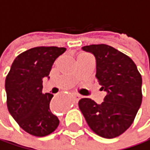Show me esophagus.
Here are the masks:
<instances>
[{
    "mask_svg": "<svg viewBox=\"0 0 150 150\" xmlns=\"http://www.w3.org/2000/svg\"><path fill=\"white\" fill-rule=\"evenodd\" d=\"M79 99H80V96L78 94H76V96H74V101H76V102H77L79 100Z\"/></svg>",
    "mask_w": 150,
    "mask_h": 150,
    "instance_id": "1",
    "label": "esophagus"
}]
</instances>
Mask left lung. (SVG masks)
Segmentation results:
<instances>
[{
	"label": "left lung",
	"mask_w": 150,
	"mask_h": 150,
	"mask_svg": "<svg viewBox=\"0 0 150 150\" xmlns=\"http://www.w3.org/2000/svg\"><path fill=\"white\" fill-rule=\"evenodd\" d=\"M82 49L94 55L96 78L107 95L101 104L81 99L79 108L96 134L115 138L132 125L142 105V76L131 58L109 45L91 44Z\"/></svg>",
	"instance_id": "left-lung-1"
}]
</instances>
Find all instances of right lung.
Listing matches in <instances>:
<instances>
[{
    "mask_svg": "<svg viewBox=\"0 0 150 150\" xmlns=\"http://www.w3.org/2000/svg\"><path fill=\"white\" fill-rule=\"evenodd\" d=\"M66 48L40 46L27 50L13 61L5 80L7 107L18 125L31 135L54 132L59 120L50 108L53 95L42 93V79L49 77L56 59Z\"/></svg>",
    "mask_w": 150,
    "mask_h": 150,
    "instance_id": "1",
    "label": "right lung"
}]
</instances>
